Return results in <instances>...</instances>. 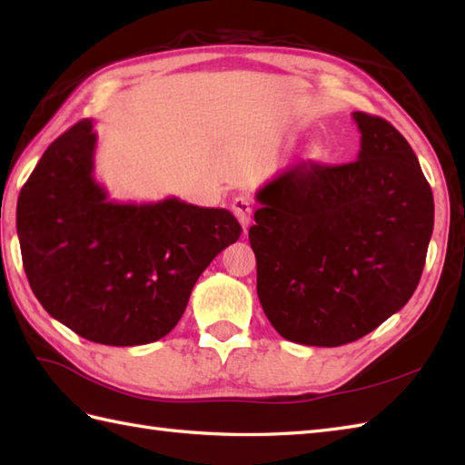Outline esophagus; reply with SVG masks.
<instances>
[{
  "label": "esophagus",
  "instance_id": "obj_1",
  "mask_svg": "<svg viewBox=\"0 0 465 465\" xmlns=\"http://www.w3.org/2000/svg\"><path fill=\"white\" fill-rule=\"evenodd\" d=\"M232 212L238 217V222L242 223L243 230H248L252 223V203L248 197H235L232 203Z\"/></svg>",
  "mask_w": 465,
  "mask_h": 465
}]
</instances>
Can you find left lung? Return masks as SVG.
Here are the masks:
<instances>
[{"mask_svg": "<svg viewBox=\"0 0 465 465\" xmlns=\"http://www.w3.org/2000/svg\"><path fill=\"white\" fill-rule=\"evenodd\" d=\"M358 160L298 162L255 193L258 298L282 338L335 348L363 338L416 292L433 195L396 127L353 112Z\"/></svg>", "mask_w": 465, "mask_h": 465, "instance_id": "obj_1", "label": "left lung"}]
</instances>
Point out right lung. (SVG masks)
Masks as SVG:
<instances>
[{
	"label": "right lung",
	"mask_w": 465,
	"mask_h": 465,
	"mask_svg": "<svg viewBox=\"0 0 465 465\" xmlns=\"http://www.w3.org/2000/svg\"><path fill=\"white\" fill-rule=\"evenodd\" d=\"M97 135L77 122L47 147L17 200L29 285L82 338L143 345L170 333L197 278L242 225L222 207L177 197L117 203L94 177Z\"/></svg>",
	"instance_id": "obj_1"
}]
</instances>
